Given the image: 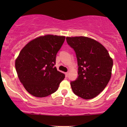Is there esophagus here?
Instances as JSON below:
<instances>
[{
    "instance_id": "obj_1",
    "label": "esophagus",
    "mask_w": 127,
    "mask_h": 127,
    "mask_svg": "<svg viewBox=\"0 0 127 127\" xmlns=\"http://www.w3.org/2000/svg\"><path fill=\"white\" fill-rule=\"evenodd\" d=\"M65 76H66V77H67V76H68L69 73H68V72H66V73H65Z\"/></svg>"
}]
</instances>
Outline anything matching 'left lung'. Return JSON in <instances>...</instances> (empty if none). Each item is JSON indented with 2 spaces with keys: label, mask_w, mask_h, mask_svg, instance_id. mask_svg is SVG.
Instances as JSON below:
<instances>
[{
  "label": "left lung",
  "mask_w": 127,
  "mask_h": 127,
  "mask_svg": "<svg viewBox=\"0 0 127 127\" xmlns=\"http://www.w3.org/2000/svg\"><path fill=\"white\" fill-rule=\"evenodd\" d=\"M66 39L77 60L78 77L70 81L72 91L84 99L94 98L110 80L113 60L104 46L93 39L80 36Z\"/></svg>",
  "instance_id": "8db88e82"
}]
</instances>
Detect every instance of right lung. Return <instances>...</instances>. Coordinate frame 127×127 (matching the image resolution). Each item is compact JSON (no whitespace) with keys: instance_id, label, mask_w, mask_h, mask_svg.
I'll use <instances>...</instances> for the list:
<instances>
[{"instance_id":"add662e5","label":"right lung","mask_w":127,"mask_h":127,"mask_svg":"<svg viewBox=\"0 0 127 127\" xmlns=\"http://www.w3.org/2000/svg\"><path fill=\"white\" fill-rule=\"evenodd\" d=\"M65 36L48 34L29 42L15 61V69L26 90L36 97L55 93L65 76L55 66Z\"/></svg>"}]
</instances>
